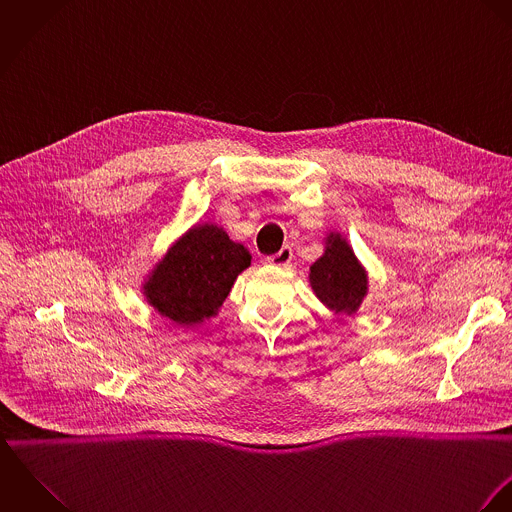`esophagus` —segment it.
<instances>
[{
  "label": "esophagus",
  "mask_w": 512,
  "mask_h": 512,
  "mask_svg": "<svg viewBox=\"0 0 512 512\" xmlns=\"http://www.w3.org/2000/svg\"><path fill=\"white\" fill-rule=\"evenodd\" d=\"M293 252L290 246H284L280 252H276V254H272V256H268V264L270 266H288L290 262H292Z\"/></svg>",
  "instance_id": "34e87169"
}]
</instances>
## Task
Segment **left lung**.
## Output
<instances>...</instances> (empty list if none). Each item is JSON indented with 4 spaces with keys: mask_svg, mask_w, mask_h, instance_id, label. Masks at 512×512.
Returning a JSON list of instances; mask_svg holds the SVG:
<instances>
[{
    "mask_svg": "<svg viewBox=\"0 0 512 512\" xmlns=\"http://www.w3.org/2000/svg\"><path fill=\"white\" fill-rule=\"evenodd\" d=\"M309 282L317 297L337 313H353L366 293V274L349 244L331 234L325 254L311 266Z\"/></svg>",
    "mask_w": 512,
    "mask_h": 512,
    "instance_id": "8db88e82",
    "label": "left lung"
}]
</instances>
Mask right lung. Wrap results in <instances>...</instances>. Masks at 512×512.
Returning <instances> with one entry per match:
<instances>
[{"label": "right lung", "instance_id": "add662e5", "mask_svg": "<svg viewBox=\"0 0 512 512\" xmlns=\"http://www.w3.org/2000/svg\"><path fill=\"white\" fill-rule=\"evenodd\" d=\"M250 254L215 224L191 228L159 262L146 284L149 303L177 325L213 317Z\"/></svg>", "mask_w": 512, "mask_h": 512}]
</instances>
